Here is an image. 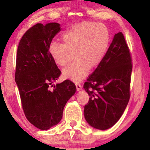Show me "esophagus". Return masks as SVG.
I'll list each match as a JSON object with an SVG mask.
<instances>
[{
  "label": "esophagus",
  "mask_w": 150,
  "mask_h": 150,
  "mask_svg": "<svg viewBox=\"0 0 150 150\" xmlns=\"http://www.w3.org/2000/svg\"><path fill=\"white\" fill-rule=\"evenodd\" d=\"M76 87L77 91H80V90L82 89V86L80 85V84H79V83L76 84Z\"/></svg>",
  "instance_id": "esophagus-1"
}]
</instances>
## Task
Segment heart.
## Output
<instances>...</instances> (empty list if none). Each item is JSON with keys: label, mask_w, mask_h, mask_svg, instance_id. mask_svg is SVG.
Segmentation results:
<instances>
[{"label": "heart", "mask_w": 150, "mask_h": 150, "mask_svg": "<svg viewBox=\"0 0 150 150\" xmlns=\"http://www.w3.org/2000/svg\"><path fill=\"white\" fill-rule=\"evenodd\" d=\"M63 44L52 42L48 51L57 65L65 66L70 52H74L75 61L63 70V76L75 83L87 75L89 68L98 65L109 46L110 34L103 24L85 21L71 26L61 35Z\"/></svg>", "instance_id": "b5f03b06"}]
</instances>
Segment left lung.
<instances>
[{
  "label": "left lung",
  "instance_id": "8db88e82",
  "mask_svg": "<svg viewBox=\"0 0 150 150\" xmlns=\"http://www.w3.org/2000/svg\"><path fill=\"white\" fill-rule=\"evenodd\" d=\"M132 64L122 33L115 35L104 59L83 88L90 96L84 115L90 126L106 130L117 122L130 100Z\"/></svg>",
  "mask_w": 150,
  "mask_h": 150
}]
</instances>
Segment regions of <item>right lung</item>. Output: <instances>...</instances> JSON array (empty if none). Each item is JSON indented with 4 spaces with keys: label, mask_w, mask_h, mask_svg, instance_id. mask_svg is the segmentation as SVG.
Instances as JSON below:
<instances>
[{
    "label": "right lung",
    "mask_w": 150,
    "mask_h": 150,
    "mask_svg": "<svg viewBox=\"0 0 150 150\" xmlns=\"http://www.w3.org/2000/svg\"><path fill=\"white\" fill-rule=\"evenodd\" d=\"M60 30L57 22L38 23L24 34L18 45L16 83L26 119L40 130H48L60 122L65 105L76 91L69 80L52 85L61 72L48 47Z\"/></svg>",
    "instance_id": "obj_1"
}]
</instances>
